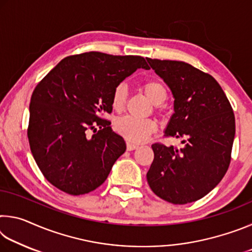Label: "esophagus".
<instances>
[{
	"label": "esophagus",
	"instance_id": "obj_1",
	"mask_svg": "<svg viewBox=\"0 0 252 252\" xmlns=\"http://www.w3.org/2000/svg\"><path fill=\"white\" fill-rule=\"evenodd\" d=\"M139 146L138 144H134L132 142H126V150L127 151H132V150H135V149H138Z\"/></svg>",
	"mask_w": 252,
	"mask_h": 252
}]
</instances>
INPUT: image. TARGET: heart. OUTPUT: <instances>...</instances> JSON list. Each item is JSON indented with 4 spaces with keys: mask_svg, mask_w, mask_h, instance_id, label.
Instances as JSON below:
<instances>
[{
    "mask_svg": "<svg viewBox=\"0 0 252 252\" xmlns=\"http://www.w3.org/2000/svg\"><path fill=\"white\" fill-rule=\"evenodd\" d=\"M144 94L155 105L163 103L168 96L164 84L159 80H149L142 84ZM127 97V88L125 83H120L114 89L112 94V105L117 111L125 108ZM116 130L127 141L141 143L157 130V123L150 119H135L132 117H122L116 122Z\"/></svg>",
    "mask_w": 252,
    "mask_h": 252,
    "instance_id": "b5f03b06",
    "label": "heart"
}]
</instances>
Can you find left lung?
<instances>
[{
  "label": "left lung",
  "instance_id": "left-lung-1",
  "mask_svg": "<svg viewBox=\"0 0 252 252\" xmlns=\"http://www.w3.org/2000/svg\"><path fill=\"white\" fill-rule=\"evenodd\" d=\"M147 61L174 99L164 135L182 139L181 148L152 144L148 183L168 202L197 201L215 189L229 168L236 133L232 108L210 74L181 61Z\"/></svg>",
  "mask_w": 252,
  "mask_h": 252
}]
</instances>
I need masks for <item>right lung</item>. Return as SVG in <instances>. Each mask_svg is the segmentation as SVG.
<instances>
[{
    "label": "right lung",
    "instance_id": "obj_1",
    "mask_svg": "<svg viewBox=\"0 0 252 252\" xmlns=\"http://www.w3.org/2000/svg\"><path fill=\"white\" fill-rule=\"evenodd\" d=\"M138 55L87 52L61 60L34 89L28 136L37 167L50 183L80 195L103 183L126 146L102 119L112 111L114 89L138 69ZM100 130L91 138L88 129Z\"/></svg>",
    "mask_w": 252,
    "mask_h": 252
}]
</instances>
